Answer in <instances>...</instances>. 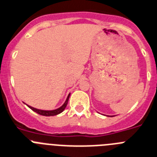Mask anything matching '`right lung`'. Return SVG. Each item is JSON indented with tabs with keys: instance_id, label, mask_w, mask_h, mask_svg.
Listing matches in <instances>:
<instances>
[{
	"instance_id": "right-lung-1",
	"label": "right lung",
	"mask_w": 157,
	"mask_h": 157,
	"mask_svg": "<svg viewBox=\"0 0 157 157\" xmlns=\"http://www.w3.org/2000/svg\"><path fill=\"white\" fill-rule=\"evenodd\" d=\"M70 94L68 95V97H67V98H66V101H65L64 104H63V105H62V106L60 107V108L56 109H55V110H40V109H37L33 108V107H32V106H29V105H28V107H29V108H30L31 109L33 110V111L36 112V113L40 114V115L46 116V117H51V116H56V115H58V114H59V113H61L63 112V110H64L65 109H66V105H67V103H68L69 98H70Z\"/></svg>"
}]
</instances>
